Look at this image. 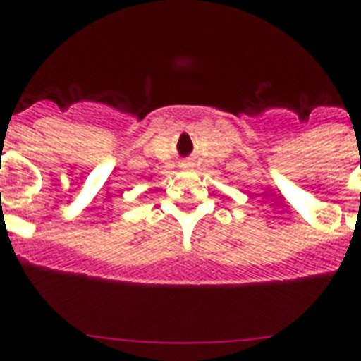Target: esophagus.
I'll use <instances>...</instances> for the list:
<instances>
[{
    "label": "esophagus",
    "instance_id": "34e87169",
    "mask_svg": "<svg viewBox=\"0 0 361 361\" xmlns=\"http://www.w3.org/2000/svg\"><path fill=\"white\" fill-rule=\"evenodd\" d=\"M180 168H183V170H186V168H190V162H188V161L180 162Z\"/></svg>",
    "mask_w": 361,
    "mask_h": 361
}]
</instances>
